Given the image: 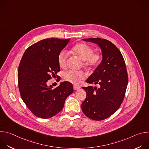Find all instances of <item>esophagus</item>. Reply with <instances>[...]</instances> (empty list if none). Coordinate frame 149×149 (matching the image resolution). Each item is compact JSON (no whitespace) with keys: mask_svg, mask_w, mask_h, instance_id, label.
Listing matches in <instances>:
<instances>
[{"mask_svg":"<svg viewBox=\"0 0 149 149\" xmlns=\"http://www.w3.org/2000/svg\"><path fill=\"white\" fill-rule=\"evenodd\" d=\"M80 88V87L79 86H74V90H79Z\"/></svg>","mask_w":149,"mask_h":149,"instance_id":"34e87169","label":"esophagus"}]
</instances>
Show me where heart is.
Segmentation results:
<instances>
[{"instance_id": "1", "label": "heart", "mask_w": 149, "mask_h": 149, "mask_svg": "<svg viewBox=\"0 0 149 149\" xmlns=\"http://www.w3.org/2000/svg\"><path fill=\"white\" fill-rule=\"evenodd\" d=\"M72 52L82 61L83 64L88 67L97 66L102 60V55L99 53H94V49L84 43H80L72 48ZM68 53L63 50L60 52L58 56V61L61 68H64L67 66ZM86 75L82 71L69 70L63 72L62 78L65 81L75 85L79 84L81 81L86 79Z\"/></svg>"}]
</instances>
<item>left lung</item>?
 I'll return each mask as SVG.
<instances>
[{
    "instance_id": "1",
    "label": "left lung",
    "mask_w": 149,
    "mask_h": 149,
    "mask_svg": "<svg viewBox=\"0 0 149 149\" xmlns=\"http://www.w3.org/2000/svg\"><path fill=\"white\" fill-rule=\"evenodd\" d=\"M83 40L97 44L101 49L102 59L86 80L89 84H99L100 87H82L87 97L81 109L88 118L102 120L113 114L123 101L128 84L125 63L121 52L110 41L100 38Z\"/></svg>"
}]
</instances>
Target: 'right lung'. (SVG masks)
<instances>
[{"label": "right lung", "mask_w": 149, "mask_h": 149, "mask_svg": "<svg viewBox=\"0 0 149 149\" xmlns=\"http://www.w3.org/2000/svg\"><path fill=\"white\" fill-rule=\"evenodd\" d=\"M70 40H41L28 48L21 59L17 72L20 96L38 117L49 118L59 113L74 91L72 84L67 81L61 82L55 88L47 83L60 71L58 56Z\"/></svg>", "instance_id": "1"}]
</instances>
